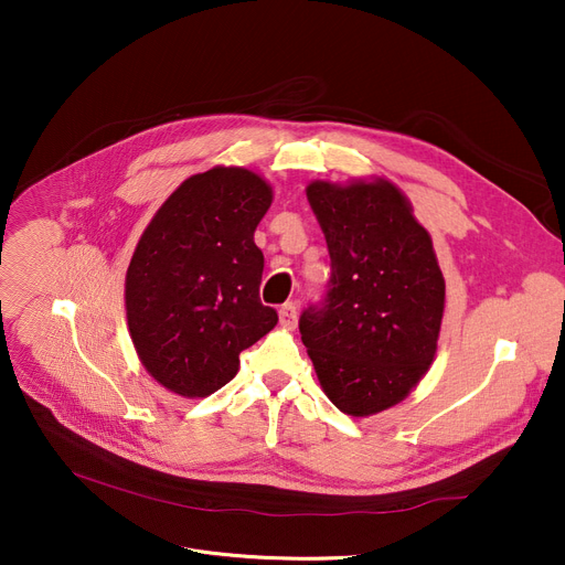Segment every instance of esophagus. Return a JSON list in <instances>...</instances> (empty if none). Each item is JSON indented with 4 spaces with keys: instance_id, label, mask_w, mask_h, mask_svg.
<instances>
[{
    "instance_id": "esophagus-1",
    "label": "esophagus",
    "mask_w": 565,
    "mask_h": 565,
    "mask_svg": "<svg viewBox=\"0 0 565 565\" xmlns=\"http://www.w3.org/2000/svg\"><path fill=\"white\" fill-rule=\"evenodd\" d=\"M279 322H281V328H286V330H292L295 324H298V307H295V302H286L279 309Z\"/></svg>"
}]
</instances>
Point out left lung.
<instances>
[{"label": "left lung", "instance_id": "left-lung-1", "mask_svg": "<svg viewBox=\"0 0 565 565\" xmlns=\"http://www.w3.org/2000/svg\"><path fill=\"white\" fill-rule=\"evenodd\" d=\"M307 199L328 241L332 277L300 334L322 392L350 417L401 403L435 360L444 277L428 231L384 178L313 181Z\"/></svg>", "mask_w": 565, "mask_h": 565}]
</instances>
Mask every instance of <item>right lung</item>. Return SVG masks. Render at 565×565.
<instances>
[{"mask_svg": "<svg viewBox=\"0 0 565 565\" xmlns=\"http://www.w3.org/2000/svg\"><path fill=\"white\" fill-rule=\"evenodd\" d=\"M273 188L243 167L190 175L141 233L126 275V311L143 369L188 398L222 390L241 352L279 316L258 298L254 231Z\"/></svg>", "mask_w": 565, "mask_h": 565, "instance_id": "1", "label": "right lung"}]
</instances>
